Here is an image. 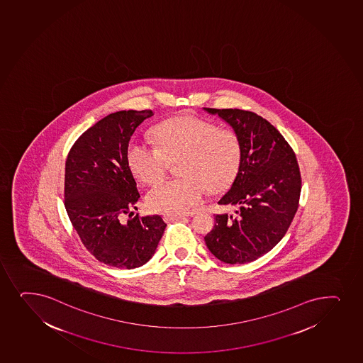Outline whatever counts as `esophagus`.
Returning a JSON list of instances; mask_svg holds the SVG:
<instances>
[{
  "label": "esophagus",
  "instance_id": "esophagus-1",
  "mask_svg": "<svg viewBox=\"0 0 363 363\" xmlns=\"http://www.w3.org/2000/svg\"><path fill=\"white\" fill-rule=\"evenodd\" d=\"M186 217L182 216V215H179V216H167V215H165L164 216V220H167V222H172V220H184Z\"/></svg>",
  "mask_w": 363,
  "mask_h": 363
}]
</instances>
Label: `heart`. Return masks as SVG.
<instances>
[{"label":"heart","mask_w":363,"mask_h":363,"mask_svg":"<svg viewBox=\"0 0 363 363\" xmlns=\"http://www.w3.org/2000/svg\"><path fill=\"white\" fill-rule=\"evenodd\" d=\"M157 148L133 141L126 163L136 179L152 184L163 177L167 163L179 160L181 179L163 181L147 193L153 212L179 216L191 212L205 191L220 193L232 186L241 165V143L234 131L218 129L213 123L181 116L160 123L152 131Z\"/></svg>","instance_id":"1"}]
</instances>
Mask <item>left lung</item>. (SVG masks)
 Returning a JSON list of instances; mask_svg holds the SVG:
<instances>
[{
    "label": "left lung",
    "instance_id": "left-lung-1",
    "mask_svg": "<svg viewBox=\"0 0 363 363\" xmlns=\"http://www.w3.org/2000/svg\"><path fill=\"white\" fill-rule=\"evenodd\" d=\"M204 110L232 126L242 151L237 179L218 201L237 206L235 215H216L205 244L220 261L244 264L268 253L287 232L301 196L299 167L284 136L261 116Z\"/></svg>",
    "mask_w": 363,
    "mask_h": 363
}]
</instances>
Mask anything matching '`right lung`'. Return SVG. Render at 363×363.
<instances>
[{
    "label": "right lung",
    "instance_id": "obj_1",
    "mask_svg": "<svg viewBox=\"0 0 363 363\" xmlns=\"http://www.w3.org/2000/svg\"><path fill=\"white\" fill-rule=\"evenodd\" d=\"M151 116V110L108 114L78 138L66 159L69 220L86 250L116 268L146 264L167 227L159 215L123 220L140 198L126 150L135 129Z\"/></svg>",
    "mask_w": 363,
    "mask_h": 363
}]
</instances>
